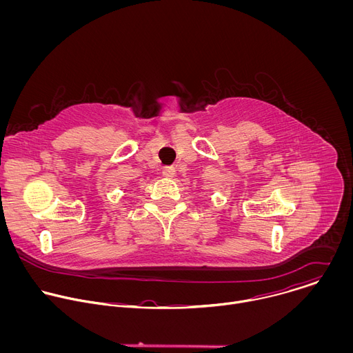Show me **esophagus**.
<instances>
[{"instance_id":"esophagus-1","label":"esophagus","mask_w":353,"mask_h":353,"mask_svg":"<svg viewBox=\"0 0 353 353\" xmlns=\"http://www.w3.org/2000/svg\"><path fill=\"white\" fill-rule=\"evenodd\" d=\"M162 173H163V176H165V177H173V176L176 174V170H174V168H173V166H168V168H165V169H163V172H162Z\"/></svg>"}]
</instances>
